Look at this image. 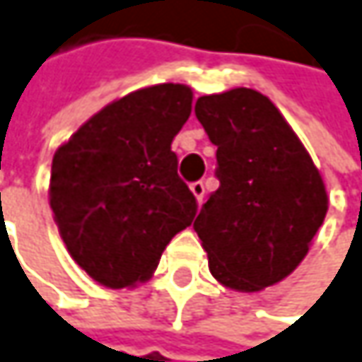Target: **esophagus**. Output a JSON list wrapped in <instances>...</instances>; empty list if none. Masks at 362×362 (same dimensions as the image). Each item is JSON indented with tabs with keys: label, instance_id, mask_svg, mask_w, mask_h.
<instances>
[{
	"label": "esophagus",
	"instance_id": "esophagus-1",
	"mask_svg": "<svg viewBox=\"0 0 362 362\" xmlns=\"http://www.w3.org/2000/svg\"><path fill=\"white\" fill-rule=\"evenodd\" d=\"M190 192L194 194L197 203H203V197H205V184H203L201 180L192 182V184H190Z\"/></svg>",
	"mask_w": 362,
	"mask_h": 362
}]
</instances>
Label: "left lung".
<instances>
[{
  "label": "left lung",
  "instance_id": "left-lung-1",
  "mask_svg": "<svg viewBox=\"0 0 362 362\" xmlns=\"http://www.w3.org/2000/svg\"><path fill=\"white\" fill-rule=\"evenodd\" d=\"M194 114L217 147L219 188L194 219L209 272L238 292L265 290L307 257L327 214L323 178L259 90L199 97Z\"/></svg>",
  "mask_w": 362,
  "mask_h": 362
}]
</instances>
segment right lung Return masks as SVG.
Here are the masks:
<instances>
[{
    "mask_svg": "<svg viewBox=\"0 0 362 362\" xmlns=\"http://www.w3.org/2000/svg\"><path fill=\"white\" fill-rule=\"evenodd\" d=\"M192 112L186 84L139 88L55 151L49 205L70 257L105 288L147 281L197 215L172 141Z\"/></svg>",
    "mask_w": 362,
    "mask_h": 362,
    "instance_id": "1",
    "label": "right lung"
}]
</instances>
